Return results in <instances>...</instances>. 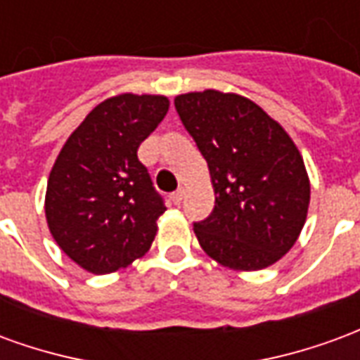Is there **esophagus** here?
<instances>
[{
  "label": "esophagus",
  "mask_w": 360,
  "mask_h": 360,
  "mask_svg": "<svg viewBox=\"0 0 360 360\" xmlns=\"http://www.w3.org/2000/svg\"><path fill=\"white\" fill-rule=\"evenodd\" d=\"M183 196H185V191L183 188H179V191H175L172 195V202L173 204H181V200H183Z\"/></svg>",
  "instance_id": "obj_1"
}]
</instances>
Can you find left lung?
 I'll list each match as a JSON object with an SVG mask.
<instances>
[{
    "mask_svg": "<svg viewBox=\"0 0 360 360\" xmlns=\"http://www.w3.org/2000/svg\"><path fill=\"white\" fill-rule=\"evenodd\" d=\"M208 164L214 210L195 224L202 250L229 270L255 271L289 252L307 221L310 181L299 148L260 105L233 92L175 98Z\"/></svg>",
    "mask_w": 360,
    "mask_h": 360,
    "instance_id": "obj_1",
    "label": "left lung"
}]
</instances>
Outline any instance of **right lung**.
I'll use <instances>...</instances> for the list:
<instances>
[{"label":"right lung","instance_id":"1","mask_svg":"<svg viewBox=\"0 0 360 360\" xmlns=\"http://www.w3.org/2000/svg\"><path fill=\"white\" fill-rule=\"evenodd\" d=\"M169 110L165 96H111L59 152L46 188L51 237L90 274H111L148 252L164 200L136 150Z\"/></svg>","mask_w":360,"mask_h":360}]
</instances>
